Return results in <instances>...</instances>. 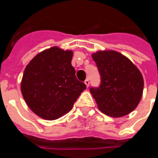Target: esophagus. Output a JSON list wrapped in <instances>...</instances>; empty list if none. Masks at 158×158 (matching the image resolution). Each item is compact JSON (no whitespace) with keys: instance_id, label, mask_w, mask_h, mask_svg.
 <instances>
[{"instance_id":"1","label":"esophagus","mask_w":158,"mask_h":158,"mask_svg":"<svg viewBox=\"0 0 158 158\" xmlns=\"http://www.w3.org/2000/svg\"><path fill=\"white\" fill-rule=\"evenodd\" d=\"M84 83H85V85H86V87L88 88L89 85V79H86V80L84 81Z\"/></svg>"}]
</instances>
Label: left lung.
<instances>
[{
	"instance_id": "left-lung-1",
	"label": "left lung",
	"mask_w": 158,
	"mask_h": 158,
	"mask_svg": "<svg viewBox=\"0 0 158 158\" xmlns=\"http://www.w3.org/2000/svg\"><path fill=\"white\" fill-rule=\"evenodd\" d=\"M101 75V85L90 89L98 109L107 116L120 118L133 112L143 92V77L130 60L113 50L91 54Z\"/></svg>"
}]
</instances>
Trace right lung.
Returning a JSON list of instances; mask_svg holds the SVG:
<instances>
[{"label": "right lung", "instance_id": "right-lung-1", "mask_svg": "<svg viewBox=\"0 0 158 158\" xmlns=\"http://www.w3.org/2000/svg\"><path fill=\"white\" fill-rule=\"evenodd\" d=\"M72 50L52 46L38 53L23 75L21 92L29 108L41 118L53 120L73 108L86 89L71 65Z\"/></svg>", "mask_w": 158, "mask_h": 158}]
</instances>
